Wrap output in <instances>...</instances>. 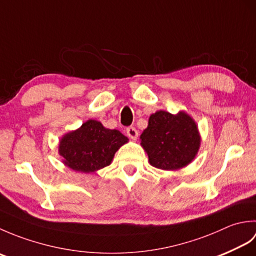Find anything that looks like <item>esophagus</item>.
I'll return each mask as SVG.
<instances>
[{
    "instance_id": "34e87169",
    "label": "esophagus",
    "mask_w": 256,
    "mask_h": 256,
    "mask_svg": "<svg viewBox=\"0 0 256 256\" xmlns=\"http://www.w3.org/2000/svg\"><path fill=\"white\" fill-rule=\"evenodd\" d=\"M126 133H128V136L131 140H136V138L138 136V132L136 131V128H133V126L128 128Z\"/></svg>"
}]
</instances>
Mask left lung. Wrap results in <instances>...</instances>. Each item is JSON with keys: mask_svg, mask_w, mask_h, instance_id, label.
Listing matches in <instances>:
<instances>
[{"mask_svg": "<svg viewBox=\"0 0 256 256\" xmlns=\"http://www.w3.org/2000/svg\"><path fill=\"white\" fill-rule=\"evenodd\" d=\"M140 140L150 164L162 170H177L189 165L201 144L198 125L184 111L172 114L160 110L150 114Z\"/></svg>", "mask_w": 256, "mask_h": 256, "instance_id": "obj_1", "label": "left lung"}]
</instances>
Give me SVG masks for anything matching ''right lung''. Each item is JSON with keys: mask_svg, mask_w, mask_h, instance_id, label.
<instances>
[{"mask_svg": "<svg viewBox=\"0 0 256 256\" xmlns=\"http://www.w3.org/2000/svg\"><path fill=\"white\" fill-rule=\"evenodd\" d=\"M128 138L118 130H110L96 120H88L74 131L62 135L58 153L64 166L89 174L108 166L114 154Z\"/></svg>", "mask_w": 256, "mask_h": 256, "instance_id": "obj_1", "label": "right lung"}]
</instances>
